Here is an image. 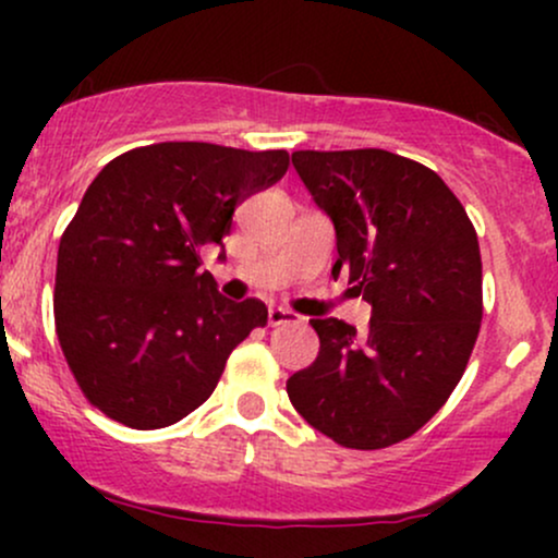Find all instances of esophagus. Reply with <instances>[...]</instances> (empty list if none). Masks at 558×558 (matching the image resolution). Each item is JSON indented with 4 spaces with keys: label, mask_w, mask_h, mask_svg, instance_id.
<instances>
[{
    "label": "esophagus",
    "mask_w": 558,
    "mask_h": 558,
    "mask_svg": "<svg viewBox=\"0 0 558 558\" xmlns=\"http://www.w3.org/2000/svg\"><path fill=\"white\" fill-rule=\"evenodd\" d=\"M267 323H270L272 328H278V325L296 323V315H293V312L283 310V306H270V312H267Z\"/></svg>",
    "instance_id": "obj_1"
}]
</instances>
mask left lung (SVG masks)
<instances>
[{"instance_id": "left-lung-1", "label": "left lung", "mask_w": 558, "mask_h": 558, "mask_svg": "<svg viewBox=\"0 0 558 558\" xmlns=\"http://www.w3.org/2000/svg\"><path fill=\"white\" fill-rule=\"evenodd\" d=\"M293 168L336 226L338 272L373 304L364 332L310 319L319 354L288 377L293 409L343 448L414 435L462 380L483 319L472 220L438 172L386 149L293 151Z\"/></svg>"}]
</instances>
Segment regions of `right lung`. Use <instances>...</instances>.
I'll list each match as a JSON object with an SVG mask.
<instances>
[{"instance_id":"obj_1","label":"right lung","mask_w":558,"mask_h":558,"mask_svg":"<svg viewBox=\"0 0 558 558\" xmlns=\"http://www.w3.org/2000/svg\"><path fill=\"white\" fill-rule=\"evenodd\" d=\"M286 170V149L204 141L138 146L101 168L62 233L54 278L57 338L92 407L157 430L213 396L267 306L220 296L198 270L202 248L222 246L235 207Z\"/></svg>"}]
</instances>
